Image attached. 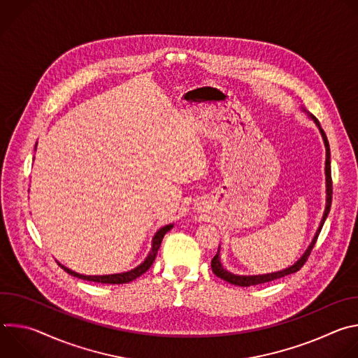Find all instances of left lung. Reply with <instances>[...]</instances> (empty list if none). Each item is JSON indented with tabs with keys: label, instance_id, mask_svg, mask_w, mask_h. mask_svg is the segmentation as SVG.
<instances>
[{
	"label": "left lung",
	"instance_id": "1",
	"mask_svg": "<svg viewBox=\"0 0 358 358\" xmlns=\"http://www.w3.org/2000/svg\"><path fill=\"white\" fill-rule=\"evenodd\" d=\"M301 110L308 115V117L317 126L320 134H322V138L324 141V147H326V166H324V174H326V207H324V213H323V218L320 221V225L310 242V245L308 246V249L304 250V253L301 255V257L293 264L290 265L289 268H285L282 271H278V272H272V273H264V275H235L229 271H227V268L222 265L221 262V255H220V250H221V246L218 248V252L215 257L213 258L211 261V268H213V272L221 278L222 280L228 282V283H232V285H236V286H242V287H248V286H253V285H261V283H266V282H271V280H275V279H279V278H283V276H287L290 273H294L297 272L306 262V259H308V257L310 255L316 241H317V236L323 228V224L330 213V207H331V194H333V184H331V167H330V145H329V141H327V137H326V133L323 131L319 120L310 115L309 112H306L303 108Z\"/></svg>",
	"mask_w": 358,
	"mask_h": 358
}]
</instances>
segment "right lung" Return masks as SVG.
<instances>
[{
    "mask_svg": "<svg viewBox=\"0 0 358 358\" xmlns=\"http://www.w3.org/2000/svg\"><path fill=\"white\" fill-rule=\"evenodd\" d=\"M38 144V143H36ZM36 144H35V150H36ZM174 227V224H169V225H164L162 227L156 234L155 236H152L151 239V248H150V252L145 257V259L137 265L136 268H133L131 271H127V272H120V273H112V275H82V273H78L66 266H64L62 264L61 268L68 272L69 275L75 276V278H79V279H83V280H89V282H97V283H108V285H123V283H129L134 279H137L138 276H141L145 271H148V268L152 265V262H155L156 259V255H157V250L160 249V245H162V241L164 238V235Z\"/></svg>",
    "mask_w": 358,
    "mask_h": 358,
    "instance_id": "add662e5",
    "label": "right lung"
}]
</instances>
